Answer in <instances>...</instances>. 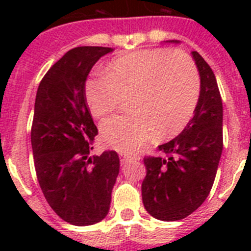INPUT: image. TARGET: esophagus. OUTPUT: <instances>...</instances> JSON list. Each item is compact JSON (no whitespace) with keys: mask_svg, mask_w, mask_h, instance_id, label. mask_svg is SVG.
I'll return each mask as SVG.
<instances>
[{"mask_svg":"<svg viewBox=\"0 0 251 251\" xmlns=\"http://www.w3.org/2000/svg\"><path fill=\"white\" fill-rule=\"evenodd\" d=\"M139 159V156H131V155H127V153H120V159H121V163H126L129 159Z\"/></svg>","mask_w":251,"mask_h":251,"instance_id":"obj_1","label":"esophagus"}]
</instances>
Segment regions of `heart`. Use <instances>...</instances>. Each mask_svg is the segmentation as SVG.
Returning a JSON list of instances; mask_svg holds the SVG:
<instances>
[{
	"mask_svg": "<svg viewBox=\"0 0 251 251\" xmlns=\"http://www.w3.org/2000/svg\"><path fill=\"white\" fill-rule=\"evenodd\" d=\"M198 72L187 56L169 49H146L117 57L102 74L84 84L91 114L112 113L121 99L131 113L102 122L100 133L108 147L134 152L155 135L169 139L185 129L199 100Z\"/></svg>",
	"mask_w": 251,
	"mask_h": 251,
	"instance_id": "1",
	"label": "heart"
}]
</instances>
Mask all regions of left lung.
Here are the masks:
<instances>
[{
    "label": "left lung",
    "instance_id": "obj_1",
    "mask_svg": "<svg viewBox=\"0 0 251 251\" xmlns=\"http://www.w3.org/2000/svg\"><path fill=\"white\" fill-rule=\"evenodd\" d=\"M191 54L201 76L194 117L178 137L159 146L164 156L145 157L143 204L151 216L164 222L185 219L206 201L223 151V102L218 82L204 58L195 50Z\"/></svg>",
    "mask_w": 251,
    "mask_h": 251
}]
</instances>
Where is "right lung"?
Instances as JSON below:
<instances>
[{
	"mask_svg": "<svg viewBox=\"0 0 251 251\" xmlns=\"http://www.w3.org/2000/svg\"><path fill=\"white\" fill-rule=\"evenodd\" d=\"M106 47H78L57 61L37 88L31 127L33 163L47 202L73 226H92L108 215L118 172L116 151L90 156L98 135L84 84Z\"/></svg>",
	"mask_w": 251,
	"mask_h": 251,
	"instance_id": "right-lung-1",
	"label": "right lung"
}]
</instances>
